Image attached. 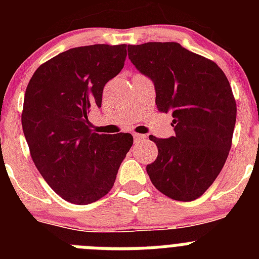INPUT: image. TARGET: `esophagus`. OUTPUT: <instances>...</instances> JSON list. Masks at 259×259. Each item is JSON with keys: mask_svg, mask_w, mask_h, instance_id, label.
Segmentation results:
<instances>
[{"mask_svg": "<svg viewBox=\"0 0 259 259\" xmlns=\"http://www.w3.org/2000/svg\"><path fill=\"white\" fill-rule=\"evenodd\" d=\"M134 139L136 141H139V143H140V141H146V140H148V136H146V135H140V134H136V132H135V134H134Z\"/></svg>", "mask_w": 259, "mask_h": 259, "instance_id": "1", "label": "esophagus"}]
</instances>
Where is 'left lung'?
<instances>
[{
    "label": "left lung",
    "instance_id": "obj_1",
    "mask_svg": "<svg viewBox=\"0 0 259 259\" xmlns=\"http://www.w3.org/2000/svg\"><path fill=\"white\" fill-rule=\"evenodd\" d=\"M128 57L155 88V104L171 113L175 136L158 139V157L146 166L153 185L176 201L201 197L223 168L232 145L236 101L215 62L178 42L128 45Z\"/></svg>",
    "mask_w": 259,
    "mask_h": 259
}]
</instances>
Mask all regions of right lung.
Returning <instances> with one entry per match:
<instances>
[{"label":"right lung","mask_w":259,"mask_h":259,"mask_svg":"<svg viewBox=\"0 0 259 259\" xmlns=\"http://www.w3.org/2000/svg\"><path fill=\"white\" fill-rule=\"evenodd\" d=\"M125 57V44L72 48L42 63L27 85L22 127L32 161L71 203L87 205L109 193L134 144L131 134H96L88 120Z\"/></svg>","instance_id":"obj_1"}]
</instances>
